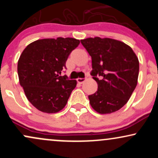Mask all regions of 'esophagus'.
<instances>
[{"instance_id": "1", "label": "esophagus", "mask_w": 158, "mask_h": 158, "mask_svg": "<svg viewBox=\"0 0 158 158\" xmlns=\"http://www.w3.org/2000/svg\"><path fill=\"white\" fill-rule=\"evenodd\" d=\"M77 80L79 83H80V84H82V83L85 81V79H84V78H78Z\"/></svg>"}]
</instances>
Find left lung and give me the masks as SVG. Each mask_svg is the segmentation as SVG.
<instances>
[{
  "label": "left lung",
  "instance_id": "1",
  "mask_svg": "<svg viewBox=\"0 0 158 158\" xmlns=\"http://www.w3.org/2000/svg\"><path fill=\"white\" fill-rule=\"evenodd\" d=\"M92 59L91 74L98 89L88 96L90 104L99 114L117 111L126 104L137 84L139 61L128 45L99 37L81 40Z\"/></svg>",
  "mask_w": 158,
  "mask_h": 158
}]
</instances>
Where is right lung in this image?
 Listing matches in <instances>:
<instances>
[{
	"instance_id": "right-lung-1",
	"label": "right lung",
	"mask_w": 158,
	"mask_h": 158,
	"mask_svg": "<svg viewBox=\"0 0 158 158\" xmlns=\"http://www.w3.org/2000/svg\"><path fill=\"white\" fill-rule=\"evenodd\" d=\"M73 38L40 39L27 45L18 61L19 82L30 102L52 114L66 106L77 81L61 77L69 55L79 44Z\"/></svg>"
}]
</instances>
